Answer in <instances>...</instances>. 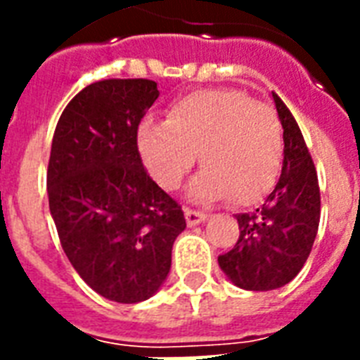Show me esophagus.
<instances>
[{
	"mask_svg": "<svg viewBox=\"0 0 360 360\" xmlns=\"http://www.w3.org/2000/svg\"><path fill=\"white\" fill-rule=\"evenodd\" d=\"M209 214L203 213V211H194V209H185V219L188 226H198L202 224L203 220L207 219Z\"/></svg>",
	"mask_w": 360,
	"mask_h": 360,
	"instance_id": "esophagus-1",
	"label": "esophagus"
}]
</instances>
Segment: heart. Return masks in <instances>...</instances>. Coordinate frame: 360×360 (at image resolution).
<instances>
[{
  "label": "heart",
  "mask_w": 360,
  "mask_h": 360,
  "mask_svg": "<svg viewBox=\"0 0 360 360\" xmlns=\"http://www.w3.org/2000/svg\"><path fill=\"white\" fill-rule=\"evenodd\" d=\"M136 146L164 191L181 185L198 153L205 168L188 185L198 202L228 196L237 203L257 202L273 188L284 158L276 112L230 89H203L177 98L166 121H141Z\"/></svg>",
  "instance_id": "1"
}]
</instances>
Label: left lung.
<instances>
[{"mask_svg": "<svg viewBox=\"0 0 360 360\" xmlns=\"http://www.w3.org/2000/svg\"><path fill=\"white\" fill-rule=\"evenodd\" d=\"M273 101L284 129L282 174L259 207L237 214L239 240L219 256L226 276L250 291L276 290L295 278L318 236L321 209L318 174L301 129L276 93Z\"/></svg>", "mask_w": 360, "mask_h": 360, "instance_id": "left-lung-1", "label": "left lung"}]
</instances>
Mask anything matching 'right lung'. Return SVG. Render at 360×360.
<instances>
[{
	"mask_svg": "<svg viewBox=\"0 0 360 360\" xmlns=\"http://www.w3.org/2000/svg\"><path fill=\"white\" fill-rule=\"evenodd\" d=\"M157 98V82L146 78L84 87L59 117L48 162V202L65 254L91 290L123 304L160 290L186 228L136 146Z\"/></svg>",
	"mask_w": 360,
	"mask_h": 360,
	"instance_id": "1",
	"label": "right lung"
}]
</instances>
